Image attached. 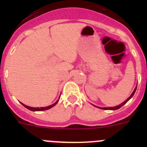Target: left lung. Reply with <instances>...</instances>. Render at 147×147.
Here are the masks:
<instances>
[{"label": "left lung", "instance_id": "left-lung-1", "mask_svg": "<svg viewBox=\"0 0 147 147\" xmlns=\"http://www.w3.org/2000/svg\"><path fill=\"white\" fill-rule=\"evenodd\" d=\"M136 90H137V87H135V89H134V91H133V92L131 93V95L129 96V97L128 99H127V100H126L125 101H124V102H122V103H121V104H120L119 105H118V106H116V107H98V108H100V109H109V110H116V109H119L120 107H122L123 105H125V104L127 103V102H128L129 100L130 99H131V97H133V95H134V93H135V92H136ZM94 107H96V106H94Z\"/></svg>", "mask_w": 147, "mask_h": 147}]
</instances>
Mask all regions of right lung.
<instances>
[{
  "label": "right lung",
  "mask_w": 147,
  "mask_h": 147,
  "mask_svg": "<svg viewBox=\"0 0 147 147\" xmlns=\"http://www.w3.org/2000/svg\"><path fill=\"white\" fill-rule=\"evenodd\" d=\"M58 102V100H57V102H55L54 104H53L52 105H50V106L48 107H29V106H27V105H24V104L21 103L22 105H23V106L25 107L26 108H27L28 109H29V110H31V111H33V112H35V111H43V110H47V109H50V108H52L53 107H54L55 105H56V104Z\"/></svg>",
  "instance_id": "add662e5"
}]
</instances>
